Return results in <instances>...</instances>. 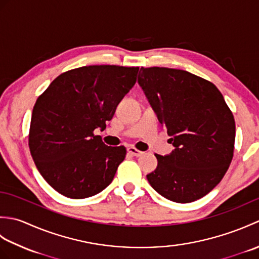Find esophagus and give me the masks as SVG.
<instances>
[{"label": "esophagus", "mask_w": 259, "mask_h": 259, "mask_svg": "<svg viewBox=\"0 0 259 259\" xmlns=\"http://www.w3.org/2000/svg\"><path fill=\"white\" fill-rule=\"evenodd\" d=\"M128 152L130 153L131 156H135V157H140V156L144 155V152L138 150V149H136L135 147H129L128 148Z\"/></svg>", "instance_id": "obj_1"}]
</instances>
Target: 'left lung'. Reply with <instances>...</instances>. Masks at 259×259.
<instances>
[{"instance_id":"obj_1","label":"left lung","mask_w":259,"mask_h":259,"mask_svg":"<svg viewBox=\"0 0 259 259\" xmlns=\"http://www.w3.org/2000/svg\"><path fill=\"white\" fill-rule=\"evenodd\" d=\"M138 82L175 150L147 175L167 199L187 203L216 187L234 156L236 125L217 87L188 71L141 68Z\"/></svg>"}]
</instances>
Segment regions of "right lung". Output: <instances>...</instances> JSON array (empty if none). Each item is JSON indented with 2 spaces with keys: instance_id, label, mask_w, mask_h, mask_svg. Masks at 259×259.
Listing matches in <instances>:
<instances>
[{
  "instance_id": "right-lung-1",
  "label": "right lung",
  "mask_w": 259,
  "mask_h": 259,
  "mask_svg": "<svg viewBox=\"0 0 259 259\" xmlns=\"http://www.w3.org/2000/svg\"><path fill=\"white\" fill-rule=\"evenodd\" d=\"M138 71L119 65L76 68L60 74L37 98L29 147L38 172L59 194L83 199L111 184L126 150L104 145L93 131L106 129Z\"/></svg>"
}]
</instances>
